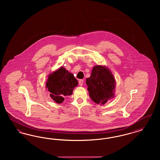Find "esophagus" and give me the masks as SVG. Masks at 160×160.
Returning a JSON list of instances; mask_svg holds the SVG:
<instances>
[{
  "label": "esophagus",
  "instance_id": "obj_1",
  "mask_svg": "<svg viewBox=\"0 0 160 160\" xmlns=\"http://www.w3.org/2000/svg\"><path fill=\"white\" fill-rule=\"evenodd\" d=\"M83 80L81 79V80H79V82H78V84H79V85H80V86H83Z\"/></svg>",
  "mask_w": 160,
  "mask_h": 160
}]
</instances>
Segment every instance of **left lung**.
I'll return each mask as SVG.
<instances>
[{
	"instance_id": "1",
	"label": "left lung",
	"mask_w": 160,
	"mask_h": 160,
	"mask_svg": "<svg viewBox=\"0 0 160 160\" xmlns=\"http://www.w3.org/2000/svg\"><path fill=\"white\" fill-rule=\"evenodd\" d=\"M86 83L91 98L98 104L103 105L114 97L115 79L110 70L105 66H95Z\"/></svg>"
}]
</instances>
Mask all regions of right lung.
I'll use <instances>...</instances> for the list:
<instances>
[{
    "mask_svg": "<svg viewBox=\"0 0 160 160\" xmlns=\"http://www.w3.org/2000/svg\"><path fill=\"white\" fill-rule=\"evenodd\" d=\"M77 85L78 82L74 75L61 67L48 75L46 87L54 101L61 104L65 99L64 97L72 95Z\"/></svg>",
    "mask_w": 160,
    "mask_h": 160,
    "instance_id": "add662e5",
    "label": "right lung"
}]
</instances>
